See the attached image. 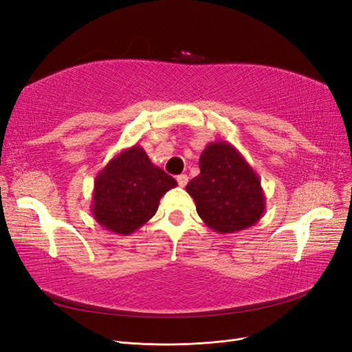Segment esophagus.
<instances>
[{"instance_id": "esophagus-1", "label": "esophagus", "mask_w": 352, "mask_h": 352, "mask_svg": "<svg viewBox=\"0 0 352 352\" xmlns=\"http://www.w3.org/2000/svg\"><path fill=\"white\" fill-rule=\"evenodd\" d=\"M176 180H177L179 186L184 188V186L188 184V176H186V175H179V176L176 177Z\"/></svg>"}]
</instances>
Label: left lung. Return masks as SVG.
<instances>
[{"label": "left lung", "instance_id": "obj_1", "mask_svg": "<svg viewBox=\"0 0 352 352\" xmlns=\"http://www.w3.org/2000/svg\"><path fill=\"white\" fill-rule=\"evenodd\" d=\"M201 173L186 185L198 216L219 233H235L257 223L265 208L258 175L225 140L210 142L199 157Z\"/></svg>", "mask_w": 352, "mask_h": 352}]
</instances>
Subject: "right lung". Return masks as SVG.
Wrapping results in <instances>:
<instances>
[{"label": "right lung", "instance_id": "right-lung-1", "mask_svg": "<svg viewBox=\"0 0 352 352\" xmlns=\"http://www.w3.org/2000/svg\"><path fill=\"white\" fill-rule=\"evenodd\" d=\"M175 186L176 180L153 164L142 146L133 145L95 177L92 216L107 230L131 235L155 214L160 199Z\"/></svg>", "mask_w": 352, "mask_h": 352}]
</instances>
